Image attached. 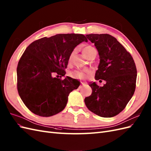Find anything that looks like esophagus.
Segmentation results:
<instances>
[{"mask_svg":"<svg viewBox=\"0 0 151 151\" xmlns=\"http://www.w3.org/2000/svg\"><path fill=\"white\" fill-rule=\"evenodd\" d=\"M82 84H83V85H84V83H82ZM81 87H82V86H81L80 88H81Z\"/></svg>","mask_w":151,"mask_h":151,"instance_id":"obj_1","label":"esophagus"}]
</instances>
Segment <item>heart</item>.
<instances>
[{"label": "heart", "instance_id": "b5f03b06", "mask_svg": "<svg viewBox=\"0 0 151 151\" xmlns=\"http://www.w3.org/2000/svg\"><path fill=\"white\" fill-rule=\"evenodd\" d=\"M95 50V48L91 46H87L83 48V53L84 56L86 57L87 56V55L89 53V52H91L92 50ZM76 50H73L72 52L70 53V56H69V58H68V63H70L72 62V59L74 56L75 54ZM89 72L88 71H79V70H76L74 72H72V76L76 77V78L81 79H84L86 76L87 74H88Z\"/></svg>", "mask_w": 151, "mask_h": 151}]
</instances>
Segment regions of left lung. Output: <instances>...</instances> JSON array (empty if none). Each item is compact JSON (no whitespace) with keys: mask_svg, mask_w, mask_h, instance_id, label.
Masks as SVG:
<instances>
[{"mask_svg":"<svg viewBox=\"0 0 151 151\" xmlns=\"http://www.w3.org/2000/svg\"><path fill=\"white\" fill-rule=\"evenodd\" d=\"M86 37L99 51L100 63L96 80H104V86L89 84L91 95L86 97L87 108L103 117H112L123 111L133 96L136 88L137 71L129 52L109 34H88ZM101 81V80H100Z\"/></svg>","mask_w":151,"mask_h":151,"instance_id":"1","label":"left lung"}]
</instances>
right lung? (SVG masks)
Listing matches in <instances>:
<instances>
[{"instance_id":"obj_1","label":"right lung","mask_w":151,"mask_h":151,"mask_svg":"<svg viewBox=\"0 0 151 151\" xmlns=\"http://www.w3.org/2000/svg\"><path fill=\"white\" fill-rule=\"evenodd\" d=\"M84 41L88 39L83 34H62L36 40L27 47L18 64L17 89L32 112L50 117L65 107L69 93L79 85L70 77L62 80L53 75L65 76L69 56Z\"/></svg>"}]
</instances>
